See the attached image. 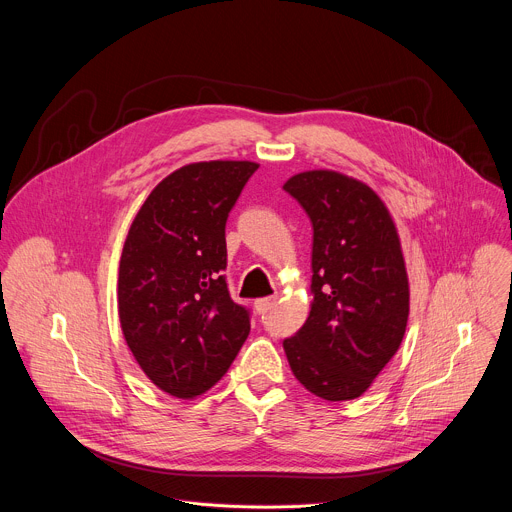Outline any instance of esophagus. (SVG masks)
Returning <instances> with one entry per match:
<instances>
[{
  "instance_id": "1",
  "label": "esophagus",
  "mask_w": 512,
  "mask_h": 512,
  "mask_svg": "<svg viewBox=\"0 0 512 512\" xmlns=\"http://www.w3.org/2000/svg\"><path fill=\"white\" fill-rule=\"evenodd\" d=\"M275 302H277V298H275V296H273V298L257 300V302H255V310H257V314H267V312L275 306Z\"/></svg>"
}]
</instances>
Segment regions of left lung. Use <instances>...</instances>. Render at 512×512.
I'll return each mask as SVG.
<instances>
[{"instance_id":"8db88e82","label":"left lung","mask_w":512,"mask_h":512,"mask_svg":"<svg viewBox=\"0 0 512 512\" xmlns=\"http://www.w3.org/2000/svg\"><path fill=\"white\" fill-rule=\"evenodd\" d=\"M283 190L312 221V308L283 340L291 373L316 397L348 401L395 356L409 318L401 241L385 202L332 170L291 176Z\"/></svg>"}]
</instances>
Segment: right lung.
<instances>
[{"label":"right lung","instance_id":"obj_1","mask_svg":"<svg viewBox=\"0 0 512 512\" xmlns=\"http://www.w3.org/2000/svg\"><path fill=\"white\" fill-rule=\"evenodd\" d=\"M255 162H198L166 176L127 233L117 281L125 342L158 389L194 399L223 379L249 336L231 300L225 227Z\"/></svg>","mask_w":512,"mask_h":512}]
</instances>
